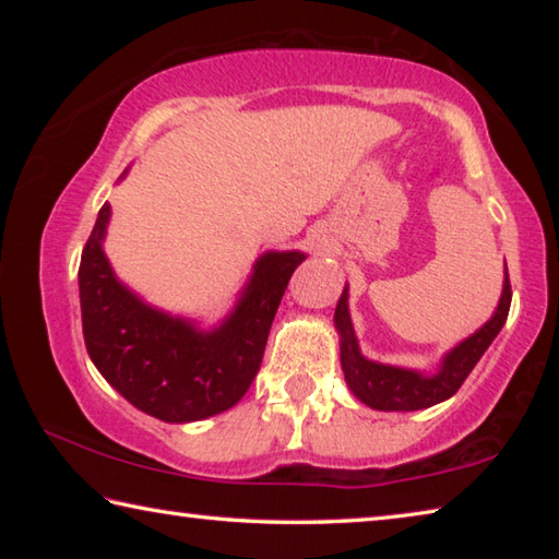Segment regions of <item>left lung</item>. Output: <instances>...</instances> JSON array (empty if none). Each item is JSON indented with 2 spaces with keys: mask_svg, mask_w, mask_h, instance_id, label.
Wrapping results in <instances>:
<instances>
[{
  "mask_svg": "<svg viewBox=\"0 0 559 559\" xmlns=\"http://www.w3.org/2000/svg\"><path fill=\"white\" fill-rule=\"evenodd\" d=\"M510 298H513V290H510V278L506 271L503 296H500L496 316L476 335H471L461 345L453 347L437 374L421 377L402 370V367L370 362V359L359 355L353 323H349L347 313V290H343V298H340L335 310V325L340 330V362H343L347 386L359 402L380 412L427 409V406L449 400V396L459 392V386L476 367L480 355L486 353L493 337L500 333V328L506 325Z\"/></svg>",
  "mask_w": 559,
  "mask_h": 559,
  "instance_id": "left-lung-1",
  "label": "left lung"
}]
</instances>
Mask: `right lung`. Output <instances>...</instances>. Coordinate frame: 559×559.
<instances>
[{
  "label": "right lung",
  "mask_w": 559,
  "mask_h": 559,
  "mask_svg": "<svg viewBox=\"0 0 559 559\" xmlns=\"http://www.w3.org/2000/svg\"><path fill=\"white\" fill-rule=\"evenodd\" d=\"M103 204L81 253L79 288L86 349L98 372L130 404L163 421H197L231 409L257 377L269 330L302 253H266L226 323L197 330L147 308L122 288L100 249Z\"/></svg>",
  "instance_id": "obj_1"
}]
</instances>
